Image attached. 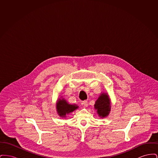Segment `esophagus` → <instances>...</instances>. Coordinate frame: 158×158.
<instances>
[{
    "instance_id": "34e87169",
    "label": "esophagus",
    "mask_w": 158,
    "mask_h": 158,
    "mask_svg": "<svg viewBox=\"0 0 158 158\" xmlns=\"http://www.w3.org/2000/svg\"><path fill=\"white\" fill-rule=\"evenodd\" d=\"M82 104L85 107H86L88 106V101H83L82 102Z\"/></svg>"
}]
</instances>
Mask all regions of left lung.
<instances>
[{"instance_id": "8db88e82", "label": "left lung", "mask_w": 158, "mask_h": 158, "mask_svg": "<svg viewBox=\"0 0 158 158\" xmlns=\"http://www.w3.org/2000/svg\"><path fill=\"white\" fill-rule=\"evenodd\" d=\"M110 102L108 96L106 94H102L97 100L95 108L97 110L99 116L105 117L110 111Z\"/></svg>"}]
</instances>
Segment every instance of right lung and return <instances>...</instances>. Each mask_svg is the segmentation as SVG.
<instances>
[{
	"label": "right lung",
	"instance_id": "add662e5",
	"mask_svg": "<svg viewBox=\"0 0 158 158\" xmlns=\"http://www.w3.org/2000/svg\"><path fill=\"white\" fill-rule=\"evenodd\" d=\"M56 106L59 115L61 117H66V114L73 112L78 108V106L76 105L69 104L64 99H59Z\"/></svg>",
	"mask_w": 158,
	"mask_h": 158
}]
</instances>
